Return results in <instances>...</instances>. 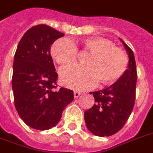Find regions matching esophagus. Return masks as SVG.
I'll return each mask as SVG.
<instances>
[{
    "label": "esophagus",
    "mask_w": 153,
    "mask_h": 153,
    "mask_svg": "<svg viewBox=\"0 0 153 153\" xmlns=\"http://www.w3.org/2000/svg\"><path fill=\"white\" fill-rule=\"evenodd\" d=\"M81 93H80L79 91H74V98H78V97H79Z\"/></svg>",
    "instance_id": "esophagus-1"
}]
</instances>
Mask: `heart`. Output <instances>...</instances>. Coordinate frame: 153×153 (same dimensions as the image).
Masks as SVG:
<instances>
[{
  "label": "heart",
  "mask_w": 153,
  "mask_h": 153,
  "mask_svg": "<svg viewBox=\"0 0 153 153\" xmlns=\"http://www.w3.org/2000/svg\"><path fill=\"white\" fill-rule=\"evenodd\" d=\"M82 48L90 52L86 65H74L60 70V81L65 87L74 90H86L97 85L112 84L125 73L128 58L119 48L114 47L109 39L95 36L83 39ZM76 45L68 39H60L51 47V55L56 63L66 65L76 61Z\"/></svg>",
  "instance_id": "heart-1"
}]
</instances>
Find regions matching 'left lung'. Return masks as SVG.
<instances>
[{
  "label": "left lung",
  "instance_id": "1",
  "mask_svg": "<svg viewBox=\"0 0 153 153\" xmlns=\"http://www.w3.org/2000/svg\"><path fill=\"white\" fill-rule=\"evenodd\" d=\"M120 40L128 54V69L110 87L91 92L96 104L84 112L88 131L97 136H110L120 131L134 105L137 72L134 53L123 39Z\"/></svg>",
  "mask_w": 153,
  "mask_h": 153
}]
</instances>
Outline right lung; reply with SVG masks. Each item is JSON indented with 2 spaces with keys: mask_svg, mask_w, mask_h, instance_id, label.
Listing matches in <instances>:
<instances>
[{
  "mask_svg": "<svg viewBox=\"0 0 153 153\" xmlns=\"http://www.w3.org/2000/svg\"><path fill=\"white\" fill-rule=\"evenodd\" d=\"M64 34L47 25L32 27L20 39L13 64L14 105L19 117L31 128L45 131L59 123L64 108L74 100V92L56 91L57 74L51 56V46Z\"/></svg>",
  "mask_w": 153,
  "mask_h": 153,
  "instance_id": "right-lung-1",
  "label": "right lung"
}]
</instances>
